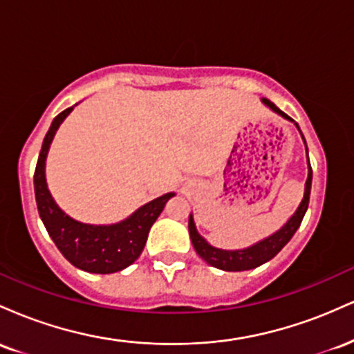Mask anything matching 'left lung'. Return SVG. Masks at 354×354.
Returning <instances> with one entry per match:
<instances>
[{
	"label": "left lung",
	"mask_w": 354,
	"mask_h": 354,
	"mask_svg": "<svg viewBox=\"0 0 354 354\" xmlns=\"http://www.w3.org/2000/svg\"><path fill=\"white\" fill-rule=\"evenodd\" d=\"M263 103H265L266 106H270L273 111L278 113V115L286 118V120L293 121L290 116L286 115V113H283L278 106H274L270 100L263 98ZM303 140H304V136H303ZM304 145H306V141H304ZM308 166H310V173H308L306 188H304V198H303L301 205H299V208L296 209V213L290 218V221H288L281 230L276 231V233L271 234L270 238L256 243L254 246L246 248V250H236V251H225V250H218V248H213L211 245H208V243H206L205 239L200 236V234H198L196 226H194V221H193V216H189V223H188L189 236H191V241H193L194 250H196V253L200 254V258L205 259L208 265L219 268V270H223V271L253 270V268L261 266L263 263L273 259L274 256L288 245V241L293 238V234L296 233V231H298L299 225H301V221L304 218V213H306V209H308V205H310L311 180H313V169H311L310 158H308Z\"/></svg>",
	"instance_id": "obj_1"
}]
</instances>
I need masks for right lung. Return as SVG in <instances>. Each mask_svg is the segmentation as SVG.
<instances>
[{
	"instance_id": "right-lung-1",
	"label": "right lung",
	"mask_w": 354,
	"mask_h": 354,
	"mask_svg": "<svg viewBox=\"0 0 354 354\" xmlns=\"http://www.w3.org/2000/svg\"><path fill=\"white\" fill-rule=\"evenodd\" d=\"M71 109L66 108L53 120L43 140L35 169V196L38 213L56 248L73 266L88 273H116L136 261L146 245L153 223L161 214L166 201L174 196V193H166L149 201L148 205L141 206L133 216L111 226L83 225L64 214L48 191L44 161L56 129L63 123L64 118L70 115Z\"/></svg>"
}]
</instances>
